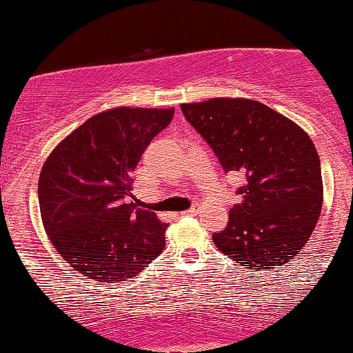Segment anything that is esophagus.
I'll list each match as a JSON object with an SVG mask.
<instances>
[{
  "label": "esophagus",
  "instance_id": "esophagus-1",
  "mask_svg": "<svg viewBox=\"0 0 353 353\" xmlns=\"http://www.w3.org/2000/svg\"><path fill=\"white\" fill-rule=\"evenodd\" d=\"M201 210V208H199V204H194L192 208L190 209H188V210H184V212H182V216H196L197 212H199Z\"/></svg>",
  "mask_w": 353,
  "mask_h": 353
}]
</instances>
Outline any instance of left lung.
<instances>
[{"mask_svg":"<svg viewBox=\"0 0 353 353\" xmlns=\"http://www.w3.org/2000/svg\"><path fill=\"white\" fill-rule=\"evenodd\" d=\"M225 172H239L242 201L214 244L250 270L281 269L314 232L323 202L317 149L292 119L254 99L181 104Z\"/></svg>","mask_w":353,"mask_h":353,"instance_id":"left-lung-1","label":"left lung"}]
</instances>
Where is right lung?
Masks as SVG:
<instances>
[{
  "mask_svg": "<svg viewBox=\"0 0 353 353\" xmlns=\"http://www.w3.org/2000/svg\"><path fill=\"white\" fill-rule=\"evenodd\" d=\"M172 116L174 108L108 109L64 137L44 161L38 182L44 230L81 277L128 281L163 252L168 224L141 208L132 172Z\"/></svg>",
  "mask_w": 353,
  "mask_h": 353,
  "instance_id": "obj_1",
  "label": "right lung"
}]
</instances>
